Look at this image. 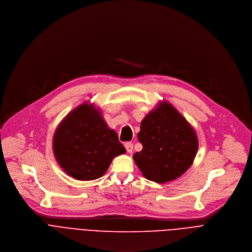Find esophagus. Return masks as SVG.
I'll return each instance as SVG.
<instances>
[{
	"mask_svg": "<svg viewBox=\"0 0 252 252\" xmlns=\"http://www.w3.org/2000/svg\"><path fill=\"white\" fill-rule=\"evenodd\" d=\"M124 146H125V149H126V151H127L128 153L132 152V151H133V144L131 142H126Z\"/></svg>",
	"mask_w": 252,
	"mask_h": 252,
	"instance_id": "obj_1",
	"label": "esophagus"
}]
</instances>
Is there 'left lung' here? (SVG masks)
I'll return each mask as SVG.
<instances>
[{"instance_id":"1","label":"left lung","mask_w":252,"mask_h":252,"mask_svg":"<svg viewBox=\"0 0 252 252\" xmlns=\"http://www.w3.org/2000/svg\"><path fill=\"white\" fill-rule=\"evenodd\" d=\"M138 140L143 149L134 154V161L146 179L159 184L182 176L197 152L194 130L166 101L142 120Z\"/></svg>"}]
</instances>
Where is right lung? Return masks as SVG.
I'll list each match as a JSON object with an SVG mask.
<instances>
[{"label":"right lung","instance_id":"obj_1","mask_svg":"<svg viewBox=\"0 0 252 252\" xmlns=\"http://www.w3.org/2000/svg\"><path fill=\"white\" fill-rule=\"evenodd\" d=\"M53 148L63 170L79 181L102 177L113 158L126 152L100 111L87 103L73 109L61 122Z\"/></svg>","mask_w":252,"mask_h":252}]
</instances>
